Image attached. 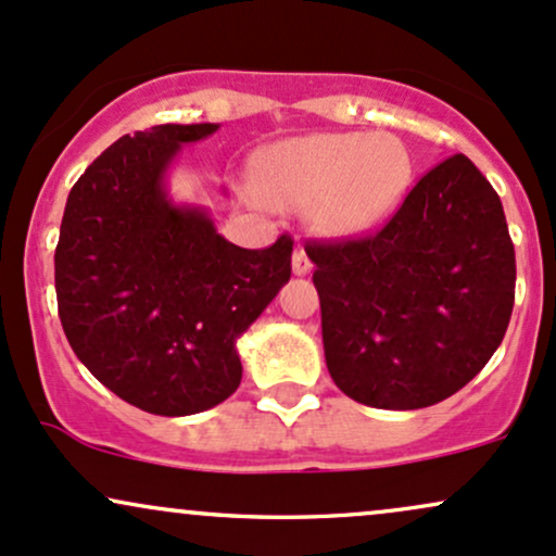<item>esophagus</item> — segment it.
Instances as JSON below:
<instances>
[{"label":"esophagus","instance_id":"obj_1","mask_svg":"<svg viewBox=\"0 0 556 556\" xmlns=\"http://www.w3.org/2000/svg\"><path fill=\"white\" fill-rule=\"evenodd\" d=\"M311 258H308V253L303 251V245H298L295 248V253H292V271L298 274V277H305V274L311 271Z\"/></svg>","mask_w":556,"mask_h":556}]
</instances>
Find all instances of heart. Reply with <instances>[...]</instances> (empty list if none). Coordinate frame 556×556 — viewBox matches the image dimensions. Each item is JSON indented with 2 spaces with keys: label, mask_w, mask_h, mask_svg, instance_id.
<instances>
[{
  "label": "heart",
  "mask_w": 556,
  "mask_h": 556,
  "mask_svg": "<svg viewBox=\"0 0 556 556\" xmlns=\"http://www.w3.org/2000/svg\"><path fill=\"white\" fill-rule=\"evenodd\" d=\"M413 159L389 132H311L269 146L253 159L251 188L282 212H308L327 235L366 232L405 198Z\"/></svg>",
  "instance_id": "1"
}]
</instances>
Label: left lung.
Here are the masks:
<instances>
[{"label": "left lung", "instance_id": "1", "mask_svg": "<svg viewBox=\"0 0 556 556\" xmlns=\"http://www.w3.org/2000/svg\"><path fill=\"white\" fill-rule=\"evenodd\" d=\"M327 368L384 410L437 405L502 344L515 248L496 190L465 154L426 172L384 227L311 240Z\"/></svg>", "mask_w": 556, "mask_h": 556}]
</instances>
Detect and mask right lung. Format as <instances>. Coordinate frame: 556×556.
Returning <instances> with one entry per match:
<instances>
[{"mask_svg": "<svg viewBox=\"0 0 556 556\" xmlns=\"http://www.w3.org/2000/svg\"><path fill=\"white\" fill-rule=\"evenodd\" d=\"M212 123L156 125L112 143L67 195L54 251L60 321L83 366L154 416H193L242 379L238 337L292 274V238L232 245L164 175Z\"/></svg>", "mask_w": 556, "mask_h": 556, "instance_id": "obj_1", "label": "right lung"}]
</instances>
